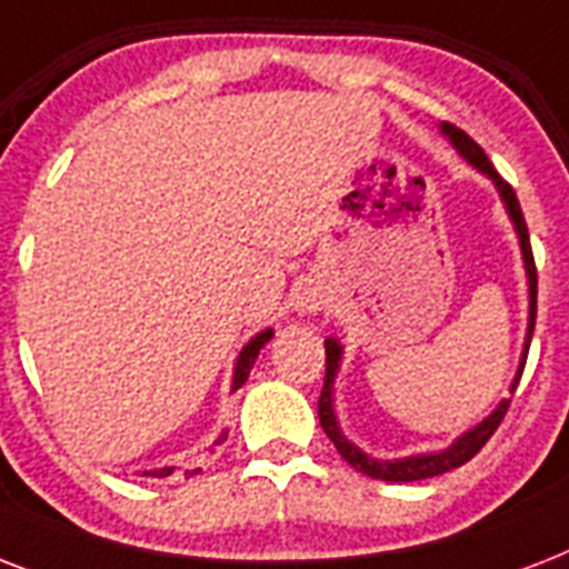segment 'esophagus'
Instances as JSON below:
<instances>
[{
  "label": "esophagus",
  "instance_id": "1",
  "mask_svg": "<svg viewBox=\"0 0 569 569\" xmlns=\"http://www.w3.org/2000/svg\"><path fill=\"white\" fill-rule=\"evenodd\" d=\"M303 307H307V310H316V303H312V301H307Z\"/></svg>",
  "mask_w": 569,
  "mask_h": 569
}]
</instances>
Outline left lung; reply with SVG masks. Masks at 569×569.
I'll return each mask as SVG.
<instances>
[{
    "label": "left lung",
    "mask_w": 569,
    "mask_h": 569,
    "mask_svg": "<svg viewBox=\"0 0 569 569\" xmlns=\"http://www.w3.org/2000/svg\"><path fill=\"white\" fill-rule=\"evenodd\" d=\"M442 132L451 138V144L458 147L460 153L467 156L469 162L476 164L478 171L487 173L490 180L496 182V189L502 194L505 206H508V212H511V221L517 227V236H520V248H522V259H526V271H529V298H531V310H529V337H526V355H522V366H526V357H529V346H531V333H535V319H538V268H535V253H531V241H529V227H526V218H522L520 200H517V191L511 189V182L502 180L499 171H496L487 153L481 147L472 141V138L463 132V129L451 127V123H442ZM325 387H321L319 396V422L325 428V433L330 437V442L337 446V451L342 458L357 469V472H363L369 478H380V481H422V478H433L442 476V472H449V469L463 467L467 460H472L478 451L485 449L487 440L493 437L496 428L502 425L505 413H508V407H511V398H505L502 405L496 407L493 413L487 416L485 422L476 425L472 431H467L463 437H458L455 446H449L446 451H437V455H416V458H401V460H375L369 455L357 449L355 442H348L342 437L337 425V416H333V405H330V383H333V375L339 369V355H342V348L337 346V339H328L325 342ZM520 366V375H522ZM520 375L513 380L511 392L520 383Z\"/></svg>",
    "instance_id": "8db88e82"
}]
</instances>
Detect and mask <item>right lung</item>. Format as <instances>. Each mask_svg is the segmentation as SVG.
Returning <instances> with one entry per match:
<instances>
[{
    "label": "right lung",
    "mask_w": 569,
    "mask_h": 569,
    "mask_svg": "<svg viewBox=\"0 0 569 569\" xmlns=\"http://www.w3.org/2000/svg\"><path fill=\"white\" fill-rule=\"evenodd\" d=\"M268 339H271V330H262L259 337H253L248 342V346L241 348L239 363H236V375H232V389H239L241 383L248 380L250 369H253V360H257V355H259V348L266 346ZM171 472H173V467L171 469H159V472H153V476L156 478H164V476H171ZM144 476H147V472H144Z\"/></svg>",
    "instance_id": "1"
}]
</instances>
